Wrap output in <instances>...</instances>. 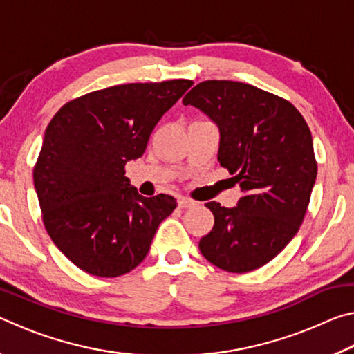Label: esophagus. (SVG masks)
Returning a JSON list of instances; mask_svg holds the SVG:
<instances>
[{"label": "esophagus", "instance_id": "1", "mask_svg": "<svg viewBox=\"0 0 354 354\" xmlns=\"http://www.w3.org/2000/svg\"><path fill=\"white\" fill-rule=\"evenodd\" d=\"M178 206L181 207V209L192 207V206H195V201L190 200V198H185V196H179V198H178Z\"/></svg>", "mask_w": 354, "mask_h": 354}]
</instances>
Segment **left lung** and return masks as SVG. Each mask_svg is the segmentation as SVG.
Returning a JSON list of instances; mask_svg holds the SVG:
<instances>
[{"label": "left lung", "instance_id": "obj_1", "mask_svg": "<svg viewBox=\"0 0 354 354\" xmlns=\"http://www.w3.org/2000/svg\"><path fill=\"white\" fill-rule=\"evenodd\" d=\"M183 103L217 123L220 165L243 192L236 207L206 203L214 227L200 251L225 272H253L286 248L306 215L317 176L306 120L290 101L236 81H203Z\"/></svg>", "mask_w": 354, "mask_h": 354}]
</instances>
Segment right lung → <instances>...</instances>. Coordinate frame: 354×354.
Wrapping results in <instances>:
<instances>
[{"mask_svg":"<svg viewBox=\"0 0 354 354\" xmlns=\"http://www.w3.org/2000/svg\"><path fill=\"white\" fill-rule=\"evenodd\" d=\"M189 80L133 82L65 103L46 127L34 165L41 220L56 247L82 272L115 278L145 259L176 200L145 198L124 176Z\"/></svg>","mask_w":354,"mask_h":354,"instance_id":"obj_1","label":"right lung"}]
</instances>
